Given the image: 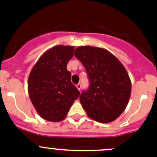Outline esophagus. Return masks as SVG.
Returning a JSON list of instances; mask_svg holds the SVG:
<instances>
[{"instance_id":"1","label":"esophagus","mask_w":157,"mask_h":157,"mask_svg":"<svg viewBox=\"0 0 157 157\" xmlns=\"http://www.w3.org/2000/svg\"><path fill=\"white\" fill-rule=\"evenodd\" d=\"M76 87H77V88H78V89L79 90V91H80V90H81V88H82V85H81L80 83H78V85H76Z\"/></svg>"}]
</instances>
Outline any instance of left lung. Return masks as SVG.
I'll return each instance as SVG.
<instances>
[{
  "instance_id": "left-lung-1",
  "label": "left lung",
  "mask_w": 157,
  "mask_h": 157,
  "mask_svg": "<svg viewBox=\"0 0 157 157\" xmlns=\"http://www.w3.org/2000/svg\"><path fill=\"white\" fill-rule=\"evenodd\" d=\"M86 69L90 85L80 95V102L90 118L110 123L126 108L131 82L122 63L109 51L99 47L78 46L74 52Z\"/></svg>"
}]
</instances>
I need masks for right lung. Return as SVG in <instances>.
Here are the masks:
<instances>
[{
  "instance_id": "right-lung-1",
  "label": "right lung",
  "mask_w": 157,
  "mask_h": 157,
  "mask_svg": "<svg viewBox=\"0 0 157 157\" xmlns=\"http://www.w3.org/2000/svg\"><path fill=\"white\" fill-rule=\"evenodd\" d=\"M73 52L74 46H53L40 56L29 73V98L39 115L45 120L63 121L79 97L80 93L71 82V73L66 69Z\"/></svg>"
}]
</instances>
